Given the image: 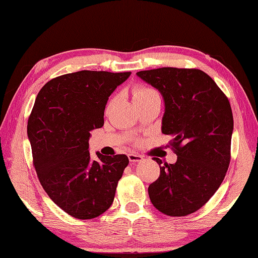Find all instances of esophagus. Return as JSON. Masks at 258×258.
Instances as JSON below:
<instances>
[{
	"label": "esophagus",
	"mask_w": 258,
	"mask_h": 258,
	"mask_svg": "<svg viewBox=\"0 0 258 258\" xmlns=\"http://www.w3.org/2000/svg\"><path fill=\"white\" fill-rule=\"evenodd\" d=\"M128 159L131 163H140V161H142L143 157L135 154H128Z\"/></svg>",
	"instance_id": "1"
}]
</instances>
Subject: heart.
Instances as JSON below:
<instances>
[{"label":"heart","instance_id":"1","mask_svg":"<svg viewBox=\"0 0 258 258\" xmlns=\"http://www.w3.org/2000/svg\"><path fill=\"white\" fill-rule=\"evenodd\" d=\"M152 93H157L155 90L150 89V87H146V86H138L134 89V100L135 99H139V98H142V97H146V95H149Z\"/></svg>","mask_w":258,"mask_h":258}]
</instances>
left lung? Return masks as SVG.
Returning <instances> with one entry per match:
<instances>
[{
    "label": "left lung",
    "mask_w": 258,
    "mask_h": 258,
    "mask_svg": "<svg viewBox=\"0 0 258 258\" xmlns=\"http://www.w3.org/2000/svg\"><path fill=\"white\" fill-rule=\"evenodd\" d=\"M137 75L163 94L161 131L177 156L175 164L154 157L160 175L148 187L165 215L197 212L223 182L231 160L233 115L229 99L211 76L197 68L163 67Z\"/></svg>",
    "instance_id": "8db88e82"
}]
</instances>
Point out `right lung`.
Masks as SVG:
<instances>
[{
	"label": "right lung",
	"mask_w": 258,
	"mask_h": 258,
	"mask_svg": "<svg viewBox=\"0 0 258 258\" xmlns=\"http://www.w3.org/2000/svg\"><path fill=\"white\" fill-rule=\"evenodd\" d=\"M131 72L82 71L53 78L35 100L27 125L33 164L55 205L80 220L98 217L111 206L128 158L92 160L90 131L103 126L108 98Z\"/></svg>",
	"instance_id": "obj_1"
}]
</instances>
